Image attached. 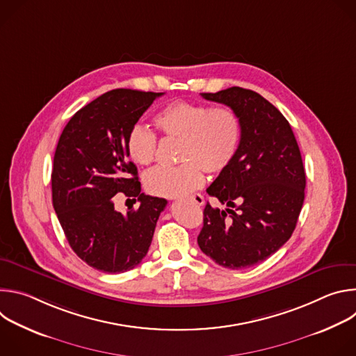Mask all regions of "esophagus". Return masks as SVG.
<instances>
[{"instance_id": "1", "label": "esophagus", "mask_w": 356, "mask_h": 356, "mask_svg": "<svg viewBox=\"0 0 356 356\" xmlns=\"http://www.w3.org/2000/svg\"><path fill=\"white\" fill-rule=\"evenodd\" d=\"M190 200L197 206L204 204V197H202L201 194H193V195H190Z\"/></svg>"}]
</instances>
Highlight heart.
<instances>
[{
    "label": "heart",
    "mask_w": 356,
    "mask_h": 356,
    "mask_svg": "<svg viewBox=\"0 0 356 356\" xmlns=\"http://www.w3.org/2000/svg\"><path fill=\"white\" fill-rule=\"evenodd\" d=\"M155 125L166 138L181 139L180 166H158L145 175V187L161 197H181L204 183L202 170L218 175L234 162L242 138V124L235 110L227 106L175 101L156 117ZM129 158L138 165L154 162L156 135L142 125L128 134Z\"/></svg>",
    "instance_id": "b5f03b06"
}]
</instances>
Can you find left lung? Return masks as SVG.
Wrapping results in <instances>:
<instances>
[{"label":"left lung","instance_id":"8db88e82","mask_svg":"<svg viewBox=\"0 0 356 356\" xmlns=\"http://www.w3.org/2000/svg\"><path fill=\"white\" fill-rule=\"evenodd\" d=\"M201 95L236 111L242 138L231 166L207 188L227 209L207 202L197 242L220 266L250 268L279 250L296 228L306 188L300 149L289 121L261 94L231 87Z\"/></svg>","mask_w":356,"mask_h":356}]
</instances>
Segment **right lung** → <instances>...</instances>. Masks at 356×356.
Returning a JSON list of instances; mask_svg holds the SVG:
<instances>
[{"label":"right lung","instance_id":"1","mask_svg":"<svg viewBox=\"0 0 356 356\" xmlns=\"http://www.w3.org/2000/svg\"><path fill=\"white\" fill-rule=\"evenodd\" d=\"M163 92L111 90L79 110L65 127L54 158L52 200L76 255L104 273H122L146 257L168 201L140 193L127 139L142 114ZM118 192L140 207L121 215ZM135 198V200H136Z\"/></svg>","mask_w":356,"mask_h":356}]
</instances>
